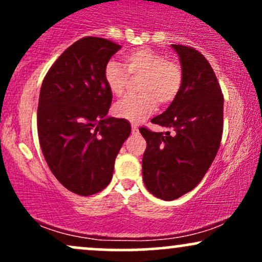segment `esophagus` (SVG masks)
<instances>
[{
    "mask_svg": "<svg viewBox=\"0 0 262 262\" xmlns=\"http://www.w3.org/2000/svg\"><path fill=\"white\" fill-rule=\"evenodd\" d=\"M132 134H134V135L139 134V128H138L135 124H132Z\"/></svg>",
    "mask_w": 262,
    "mask_h": 262,
    "instance_id": "1",
    "label": "esophagus"
}]
</instances>
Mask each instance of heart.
Segmentation results:
<instances>
[{
  "label": "heart",
  "instance_id": "heart-1",
  "mask_svg": "<svg viewBox=\"0 0 262 262\" xmlns=\"http://www.w3.org/2000/svg\"><path fill=\"white\" fill-rule=\"evenodd\" d=\"M125 68L130 75H141L138 96H128L113 107L114 116L129 122H141L155 111L158 102L169 104L179 95L182 86L181 66L167 60L164 54L138 48L129 50L123 56ZM103 81L114 96L124 92L128 74L121 62L108 60L103 68Z\"/></svg>",
  "mask_w": 262,
  "mask_h": 262
}]
</instances>
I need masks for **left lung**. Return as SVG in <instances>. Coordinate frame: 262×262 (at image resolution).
Segmentation results:
<instances>
[{
	"instance_id": "left-lung-1",
	"label": "left lung",
	"mask_w": 262,
	"mask_h": 262,
	"mask_svg": "<svg viewBox=\"0 0 262 262\" xmlns=\"http://www.w3.org/2000/svg\"><path fill=\"white\" fill-rule=\"evenodd\" d=\"M181 62L182 86L177 97L154 124L172 128L175 134L140 128L146 140L143 180L150 193L173 201L192 191L214 160L223 133L221 86L212 66L196 49L171 45Z\"/></svg>"
}]
</instances>
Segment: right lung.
<instances>
[{"label": "right lung", "mask_w": 262, "mask_h": 262, "mask_svg": "<svg viewBox=\"0 0 262 262\" xmlns=\"http://www.w3.org/2000/svg\"><path fill=\"white\" fill-rule=\"evenodd\" d=\"M108 39L85 37L69 47L45 75L37 124L41 151L58 181L80 196L107 187L130 124L108 117L112 93L106 62L121 49Z\"/></svg>", "instance_id": "obj_1"}]
</instances>
